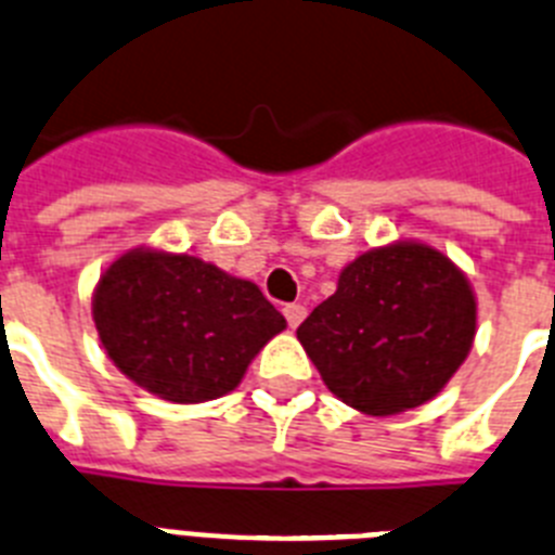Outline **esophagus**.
Segmentation results:
<instances>
[{
	"label": "esophagus",
	"instance_id": "1",
	"mask_svg": "<svg viewBox=\"0 0 555 555\" xmlns=\"http://www.w3.org/2000/svg\"><path fill=\"white\" fill-rule=\"evenodd\" d=\"M282 312H284V318H287L291 330H296V326L307 318V307L305 305H284Z\"/></svg>",
	"mask_w": 555,
	"mask_h": 555
}]
</instances>
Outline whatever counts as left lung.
<instances>
[{
	"label": "left lung",
	"mask_w": 555,
	"mask_h": 555,
	"mask_svg": "<svg viewBox=\"0 0 555 555\" xmlns=\"http://www.w3.org/2000/svg\"><path fill=\"white\" fill-rule=\"evenodd\" d=\"M478 301L464 271L416 240L371 248L296 330L332 393L369 416L430 402L466 360Z\"/></svg>",
	"instance_id": "obj_1"
}]
</instances>
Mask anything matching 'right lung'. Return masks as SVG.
I'll list each match as a JSON object with an SVG mask.
<instances>
[{
    "instance_id": "obj_1",
    "label": "right lung",
    "mask_w": 555,
    "mask_h": 555,
    "mask_svg": "<svg viewBox=\"0 0 555 555\" xmlns=\"http://www.w3.org/2000/svg\"><path fill=\"white\" fill-rule=\"evenodd\" d=\"M91 315L125 377L178 404L234 391L259 349L287 326L248 279L144 245L105 268Z\"/></svg>"
}]
</instances>
